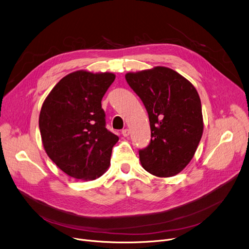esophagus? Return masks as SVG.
<instances>
[{
	"label": "esophagus",
	"instance_id": "34e87169",
	"mask_svg": "<svg viewBox=\"0 0 249 249\" xmlns=\"http://www.w3.org/2000/svg\"><path fill=\"white\" fill-rule=\"evenodd\" d=\"M129 134H130L129 129H123V130H122V135H123L124 137H128Z\"/></svg>",
	"mask_w": 249,
	"mask_h": 249
}]
</instances>
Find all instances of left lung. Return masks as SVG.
Here are the masks:
<instances>
[{
	"instance_id": "1",
	"label": "left lung",
	"mask_w": 249,
	"mask_h": 249,
	"mask_svg": "<svg viewBox=\"0 0 249 249\" xmlns=\"http://www.w3.org/2000/svg\"><path fill=\"white\" fill-rule=\"evenodd\" d=\"M125 78L149 115L151 141L139 150L142 167L161 178L178 174L193 159L203 131L196 89L164 66L129 72Z\"/></svg>"
}]
</instances>
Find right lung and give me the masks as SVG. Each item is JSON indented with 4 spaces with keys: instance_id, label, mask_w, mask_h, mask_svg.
I'll use <instances>...</instances> for the list:
<instances>
[{
    "instance_id": "obj_1",
    "label": "right lung",
    "mask_w": 249,
    "mask_h": 249,
    "mask_svg": "<svg viewBox=\"0 0 249 249\" xmlns=\"http://www.w3.org/2000/svg\"><path fill=\"white\" fill-rule=\"evenodd\" d=\"M115 79L110 72L78 71L64 76L44 100L38 119L52 161L78 179H95L110 165L119 137L106 128L101 100Z\"/></svg>"
}]
</instances>
